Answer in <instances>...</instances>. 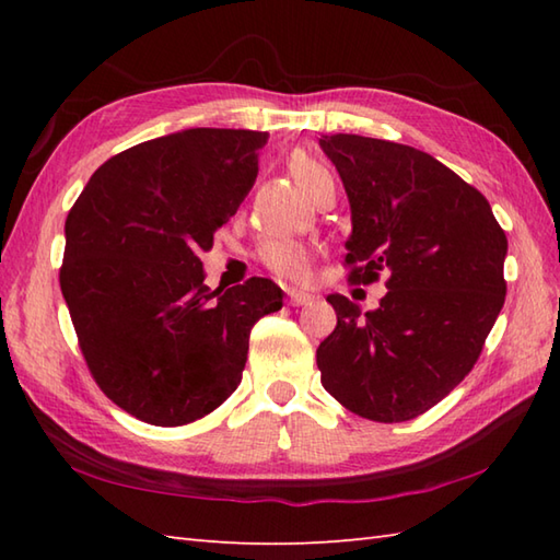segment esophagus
Segmentation results:
<instances>
[{"instance_id":"1","label":"esophagus","mask_w":560,"mask_h":560,"mask_svg":"<svg viewBox=\"0 0 560 560\" xmlns=\"http://www.w3.org/2000/svg\"><path fill=\"white\" fill-rule=\"evenodd\" d=\"M289 303L291 305H307L313 303V293H305V291H299V289H289Z\"/></svg>"}]
</instances>
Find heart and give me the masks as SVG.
Here are the masks:
<instances>
[{
    "mask_svg": "<svg viewBox=\"0 0 560 560\" xmlns=\"http://www.w3.org/2000/svg\"><path fill=\"white\" fill-rule=\"evenodd\" d=\"M289 168H291V175L295 177V183H299L305 192L315 185L319 175L327 173L323 163L305 156V153H295L289 163ZM257 255L261 259V265L291 281L305 279L313 261V249L301 241H293V237H269V241L259 245Z\"/></svg>",
    "mask_w": 560,
    "mask_h": 560,
    "instance_id": "1",
    "label": "heart"
}]
</instances>
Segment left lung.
<instances>
[{"label": "left lung", "instance_id": "obj_1", "mask_svg": "<svg viewBox=\"0 0 560 560\" xmlns=\"http://www.w3.org/2000/svg\"><path fill=\"white\" fill-rule=\"evenodd\" d=\"M319 149L349 197V279L389 277L375 311L327 295L337 327L317 347L323 385L363 419L411 421L477 363L505 301L508 237L479 189L431 153L359 135Z\"/></svg>", "mask_w": 560, "mask_h": 560}]
</instances>
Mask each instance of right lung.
<instances>
[{
    "label": "right lung",
    "mask_w": 560,
    "mask_h": 560,
    "mask_svg": "<svg viewBox=\"0 0 560 560\" xmlns=\"http://www.w3.org/2000/svg\"><path fill=\"white\" fill-rule=\"evenodd\" d=\"M267 132L195 127L91 175L65 223L59 287L98 387L151 425H185L241 385L249 329L281 311L261 277L211 291L199 255L253 189Z\"/></svg>",
    "instance_id": "right-lung-1"
}]
</instances>
